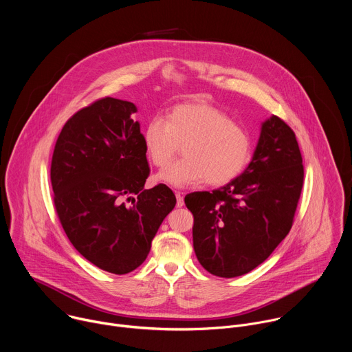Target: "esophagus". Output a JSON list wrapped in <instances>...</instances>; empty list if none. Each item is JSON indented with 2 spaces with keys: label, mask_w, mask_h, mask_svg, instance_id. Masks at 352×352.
<instances>
[{
  "label": "esophagus",
  "mask_w": 352,
  "mask_h": 352,
  "mask_svg": "<svg viewBox=\"0 0 352 352\" xmlns=\"http://www.w3.org/2000/svg\"><path fill=\"white\" fill-rule=\"evenodd\" d=\"M177 196V208H182L184 206V196L181 192H175Z\"/></svg>",
  "instance_id": "obj_1"
}]
</instances>
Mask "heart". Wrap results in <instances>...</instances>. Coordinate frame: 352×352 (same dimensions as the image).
<instances>
[{"mask_svg":"<svg viewBox=\"0 0 352 352\" xmlns=\"http://www.w3.org/2000/svg\"><path fill=\"white\" fill-rule=\"evenodd\" d=\"M146 155L164 168L182 148L184 156L170 164L160 179L178 188L206 182L226 185L242 174L252 156L249 133L223 110L208 103H182L164 118H150L143 131Z\"/></svg>","mask_w":352,"mask_h":352,"instance_id":"heart-1","label":"heart"}]
</instances>
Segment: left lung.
<instances>
[{
  "mask_svg": "<svg viewBox=\"0 0 352 352\" xmlns=\"http://www.w3.org/2000/svg\"><path fill=\"white\" fill-rule=\"evenodd\" d=\"M304 164L294 131L273 116L262 125L252 162L213 192H193V249L199 263L219 277H238L263 263L289 232Z\"/></svg>",
  "mask_w": 352,
  "mask_h": 352,
  "instance_id": "1",
  "label": "left lung"
}]
</instances>
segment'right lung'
Segmentation results:
<instances>
[{
  "label": "right lung",
  "mask_w": 352,
  "mask_h": 352,
  "mask_svg": "<svg viewBox=\"0 0 352 352\" xmlns=\"http://www.w3.org/2000/svg\"><path fill=\"white\" fill-rule=\"evenodd\" d=\"M135 104L103 97L63 126L52 159L53 202L78 252L113 274L139 267L174 209L173 190L143 189L150 174Z\"/></svg>",
  "instance_id": "right-lung-1"
}]
</instances>
